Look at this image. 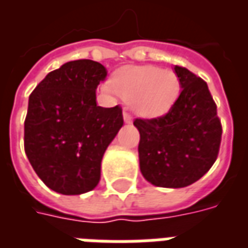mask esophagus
Masks as SVG:
<instances>
[{"label": "esophagus", "mask_w": 248, "mask_h": 248, "mask_svg": "<svg viewBox=\"0 0 248 248\" xmlns=\"http://www.w3.org/2000/svg\"><path fill=\"white\" fill-rule=\"evenodd\" d=\"M124 121L126 122V124H130L131 121H133V118H131V115H130L127 111H124Z\"/></svg>", "instance_id": "obj_1"}]
</instances>
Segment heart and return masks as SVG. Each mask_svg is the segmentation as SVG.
Listing matches in <instances>:
<instances>
[{
  "label": "heart",
  "mask_w": 248,
  "mask_h": 248,
  "mask_svg": "<svg viewBox=\"0 0 248 248\" xmlns=\"http://www.w3.org/2000/svg\"><path fill=\"white\" fill-rule=\"evenodd\" d=\"M111 89L127 99L133 111L156 117L169 111L179 95V78L171 69L156 66H127L111 78Z\"/></svg>",
  "instance_id": "heart-1"
}]
</instances>
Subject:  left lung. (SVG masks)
<instances>
[{
  "label": "left lung",
  "mask_w": 248,
  "mask_h": 248,
  "mask_svg": "<svg viewBox=\"0 0 248 248\" xmlns=\"http://www.w3.org/2000/svg\"><path fill=\"white\" fill-rule=\"evenodd\" d=\"M182 87L166 115L135 119L140 135V169L156 187L181 188L197 182L218 156L222 126L207 83L174 66Z\"/></svg>",
  "instance_id": "obj_1"
}]
</instances>
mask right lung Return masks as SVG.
<instances>
[{
	"label": "right lung",
	"instance_id": "1",
	"mask_svg": "<svg viewBox=\"0 0 248 248\" xmlns=\"http://www.w3.org/2000/svg\"><path fill=\"white\" fill-rule=\"evenodd\" d=\"M108 70L77 60L50 71L30 94L25 153L53 191L79 195L101 179L103 154L124 126L122 108H101L95 90Z\"/></svg>",
	"mask_w": 248,
	"mask_h": 248
}]
</instances>
